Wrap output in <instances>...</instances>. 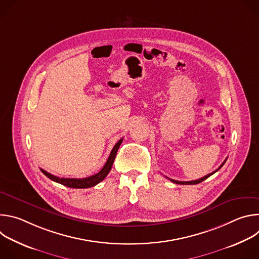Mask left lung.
Returning a JSON list of instances; mask_svg holds the SVG:
<instances>
[{
  "label": "left lung",
  "instance_id": "obj_1",
  "mask_svg": "<svg viewBox=\"0 0 259 259\" xmlns=\"http://www.w3.org/2000/svg\"><path fill=\"white\" fill-rule=\"evenodd\" d=\"M227 160L228 159H226L225 160V162L223 163V164H221L220 166H219V168L217 169V170H215L214 172H212V173H210V174H208V175H206V176H204V177H202V178H200V179H197V180H192V181H177V180H174V179H171V178H169L172 182H174V183H177V184H198V183H200V182H202V181H204L205 179H207L208 177H210L212 174H214L215 172H217L221 167H223L224 165H225V163L227 162Z\"/></svg>",
  "mask_w": 259,
  "mask_h": 259
}]
</instances>
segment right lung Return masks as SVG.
I'll return each mask as SVG.
<instances>
[{
    "mask_svg": "<svg viewBox=\"0 0 259 259\" xmlns=\"http://www.w3.org/2000/svg\"><path fill=\"white\" fill-rule=\"evenodd\" d=\"M122 142H123V138L120 139L116 143V145L114 146V149L112 150V152H110V155H109L106 163L102 167V169L98 173H96V174H94L92 176H89V177H86V178H60V177H57L55 175H52V174L48 173L44 169H41V171L48 178H50L51 180H53V181H55L57 183H60V184H62V186H65L67 188H71V189H88V188L94 187V186H96L97 183L102 181L106 177V175L109 173L110 169H112L113 163L115 161L117 152H118L119 147H120Z\"/></svg>",
    "mask_w": 259,
    "mask_h": 259,
    "instance_id": "1",
    "label": "right lung"
}]
</instances>
